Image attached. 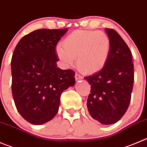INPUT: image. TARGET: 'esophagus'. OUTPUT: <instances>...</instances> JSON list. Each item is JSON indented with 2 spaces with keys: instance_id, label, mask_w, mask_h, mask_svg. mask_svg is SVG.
<instances>
[{
  "instance_id": "obj_1",
  "label": "esophagus",
  "mask_w": 147,
  "mask_h": 147,
  "mask_svg": "<svg viewBox=\"0 0 147 147\" xmlns=\"http://www.w3.org/2000/svg\"><path fill=\"white\" fill-rule=\"evenodd\" d=\"M75 80H82V76H81L80 75H79L78 73H75Z\"/></svg>"
}]
</instances>
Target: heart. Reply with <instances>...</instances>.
<instances>
[{
    "instance_id": "1",
    "label": "heart",
    "mask_w": 147,
    "mask_h": 147,
    "mask_svg": "<svg viewBox=\"0 0 147 147\" xmlns=\"http://www.w3.org/2000/svg\"><path fill=\"white\" fill-rule=\"evenodd\" d=\"M111 43L106 34L101 31L76 30L56 48L58 57L66 66H71L77 58L80 72L92 74L104 67L109 57Z\"/></svg>"
}]
</instances>
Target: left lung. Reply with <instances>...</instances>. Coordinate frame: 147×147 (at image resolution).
<instances>
[{
  "label": "left lung",
  "instance_id": "8db88e82",
  "mask_svg": "<svg viewBox=\"0 0 147 147\" xmlns=\"http://www.w3.org/2000/svg\"><path fill=\"white\" fill-rule=\"evenodd\" d=\"M111 40L109 57L104 67L85 77L91 85L87 106L92 119L102 124L120 120L129 106L134 86V64L129 47L115 30L105 29Z\"/></svg>",
  "mask_w": 147,
  "mask_h": 147
}]
</instances>
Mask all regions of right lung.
I'll return each mask as SVG.
<instances>
[{"label":"right lung","instance_id":"right-lung-1","mask_svg":"<svg viewBox=\"0 0 147 147\" xmlns=\"http://www.w3.org/2000/svg\"><path fill=\"white\" fill-rule=\"evenodd\" d=\"M38 29L23 36L11 59L12 95L18 113L40 125L57 113L62 92L75 83V72L57 67V45L67 31Z\"/></svg>","mask_w":147,"mask_h":147}]
</instances>
